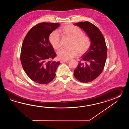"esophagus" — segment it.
I'll return each mask as SVG.
<instances>
[{
	"instance_id": "34e87169",
	"label": "esophagus",
	"mask_w": 129,
	"mask_h": 129,
	"mask_svg": "<svg viewBox=\"0 0 129 129\" xmlns=\"http://www.w3.org/2000/svg\"><path fill=\"white\" fill-rule=\"evenodd\" d=\"M67 61H68V60H60V63H66Z\"/></svg>"
}]
</instances>
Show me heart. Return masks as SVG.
Masks as SVG:
<instances>
[{
  "mask_svg": "<svg viewBox=\"0 0 129 129\" xmlns=\"http://www.w3.org/2000/svg\"><path fill=\"white\" fill-rule=\"evenodd\" d=\"M63 35L71 39L69 48H63L58 52V57L60 59L68 60L77 56L78 52L82 54L87 52L90 47L91 41L88 36L83 35L79 27L71 25L63 27L62 30ZM49 41L55 49L61 47L60 38L59 33L55 31L49 36Z\"/></svg>",
  "mask_w": 129,
  "mask_h": 129,
  "instance_id": "1",
  "label": "heart"
}]
</instances>
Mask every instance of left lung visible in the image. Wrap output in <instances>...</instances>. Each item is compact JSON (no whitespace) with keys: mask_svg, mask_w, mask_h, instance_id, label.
I'll use <instances>...</instances> for the list:
<instances>
[{"mask_svg":"<svg viewBox=\"0 0 129 129\" xmlns=\"http://www.w3.org/2000/svg\"><path fill=\"white\" fill-rule=\"evenodd\" d=\"M85 31L91 41L90 47L74 71V77L80 82H90L102 73L107 56L104 36L99 28L88 22L75 23Z\"/></svg>","mask_w":129,"mask_h":129,"instance_id":"8db88e82","label":"left lung"}]
</instances>
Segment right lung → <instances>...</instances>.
Segmentation results:
<instances>
[{"label":"right lung","mask_w":129,"mask_h":129,"mask_svg":"<svg viewBox=\"0 0 129 129\" xmlns=\"http://www.w3.org/2000/svg\"><path fill=\"white\" fill-rule=\"evenodd\" d=\"M58 23L42 22L30 29L24 38L21 52V62L26 74L33 81L42 84L51 82L60 62L52 60L56 56L50 43L49 36L59 26Z\"/></svg>","instance_id":"obj_1"}]
</instances>
